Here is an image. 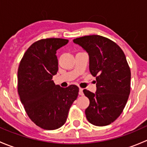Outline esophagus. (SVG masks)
I'll use <instances>...</instances> for the list:
<instances>
[{
    "mask_svg": "<svg viewBox=\"0 0 147 147\" xmlns=\"http://www.w3.org/2000/svg\"><path fill=\"white\" fill-rule=\"evenodd\" d=\"M79 94L80 95H83V94H84V93H83V89L82 88L79 89Z\"/></svg>",
    "mask_w": 147,
    "mask_h": 147,
    "instance_id": "34e87169",
    "label": "esophagus"
}]
</instances>
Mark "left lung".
I'll use <instances>...</instances> for the list:
<instances>
[{"mask_svg": "<svg viewBox=\"0 0 147 147\" xmlns=\"http://www.w3.org/2000/svg\"><path fill=\"white\" fill-rule=\"evenodd\" d=\"M73 42L88 53L90 71L97 80L95 93L83 90L90 100L86 117L93 125H109L121 115L130 93L131 72L125 55L115 42L100 35H87Z\"/></svg>", "mask_w": 147, "mask_h": 147, "instance_id": "8db88e82", "label": "left lung"}]
</instances>
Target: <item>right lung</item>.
<instances>
[{
	"instance_id": "1",
	"label": "right lung",
	"mask_w": 147,
	"mask_h": 147,
	"mask_svg": "<svg viewBox=\"0 0 147 147\" xmlns=\"http://www.w3.org/2000/svg\"><path fill=\"white\" fill-rule=\"evenodd\" d=\"M68 40L47 38L26 50L18 71V91L26 113L37 126L46 130L61 127L77 99L78 86L55 85L53 77L58 70L56 53Z\"/></svg>"
}]
</instances>
